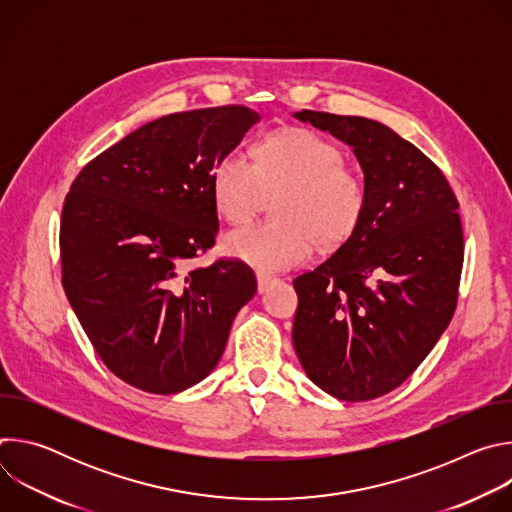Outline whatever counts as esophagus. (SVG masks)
<instances>
[{
	"label": "esophagus",
	"mask_w": 512,
	"mask_h": 512,
	"mask_svg": "<svg viewBox=\"0 0 512 512\" xmlns=\"http://www.w3.org/2000/svg\"><path fill=\"white\" fill-rule=\"evenodd\" d=\"M273 281H277V277H273V275H269V273H257V289H259V294H263V291H267Z\"/></svg>",
	"instance_id": "34e87169"
}]
</instances>
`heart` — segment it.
I'll list each match as a JSON object with an SVG mask.
<instances>
[{
	"label": "heart",
	"instance_id": "b5f03b06",
	"mask_svg": "<svg viewBox=\"0 0 512 512\" xmlns=\"http://www.w3.org/2000/svg\"><path fill=\"white\" fill-rule=\"evenodd\" d=\"M277 192V218L231 231L223 241L227 255L265 271L296 267L318 243L342 245L367 204L364 182L344 164V152L304 127L259 141L255 162L229 152L212 170L214 206L231 223L249 221L267 194Z\"/></svg>",
	"mask_w": 512,
	"mask_h": 512
}]
</instances>
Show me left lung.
Segmentation results:
<instances>
[{"mask_svg":"<svg viewBox=\"0 0 512 512\" xmlns=\"http://www.w3.org/2000/svg\"><path fill=\"white\" fill-rule=\"evenodd\" d=\"M296 119L350 145L367 204L332 257L294 279V348L306 375L342 401L399 387L448 328L464 263L446 176L391 127L302 109Z\"/></svg>","mask_w":512,"mask_h":512,"instance_id":"1","label":"left lung"}]
</instances>
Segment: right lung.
<instances>
[{
  "label": "right lung",
  "mask_w": 512,
  "mask_h": 512,
  "mask_svg": "<svg viewBox=\"0 0 512 512\" xmlns=\"http://www.w3.org/2000/svg\"><path fill=\"white\" fill-rule=\"evenodd\" d=\"M243 105L172 113L91 160L60 218L62 287L105 367L180 393L221 360L257 281L241 261L192 267L216 239L212 170L259 121Z\"/></svg>",
  "instance_id": "obj_1"
}]
</instances>
